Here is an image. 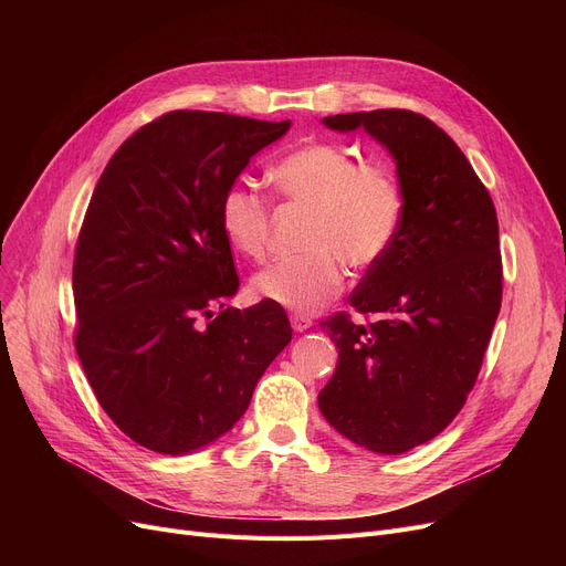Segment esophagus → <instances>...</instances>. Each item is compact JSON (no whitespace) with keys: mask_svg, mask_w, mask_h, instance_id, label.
<instances>
[{"mask_svg":"<svg viewBox=\"0 0 566 566\" xmlns=\"http://www.w3.org/2000/svg\"><path fill=\"white\" fill-rule=\"evenodd\" d=\"M291 325L295 333H305L312 328V318L305 314H291Z\"/></svg>","mask_w":566,"mask_h":566,"instance_id":"obj_1","label":"esophagus"}]
</instances>
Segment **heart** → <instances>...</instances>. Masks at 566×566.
Returning a JSON list of instances; mask_svg holds the SVG:
<instances>
[{
    "label": "heart",
    "instance_id": "1",
    "mask_svg": "<svg viewBox=\"0 0 566 566\" xmlns=\"http://www.w3.org/2000/svg\"><path fill=\"white\" fill-rule=\"evenodd\" d=\"M275 188L291 203L310 208L303 256L284 259L254 277L261 298L310 314L328 305L344 286L346 268H369L392 248L403 220L397 178L380 165L355 160L337 144H305L273 169ZM218 222L227 245L252 261L268 254L271 206L245 186L224 190Z\"/></svg>",
    "mask_w": 566,
    "mask_h": 566
}]
</instances>
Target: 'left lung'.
Listing matches in <instances>:
<instances>
[{"instance_id": "left-lung-1", "label": "left lung", "mask_w": 566, "mask_h": 566, "mask_svg": "<svg viewBox=\"0 0 566 566\" xmlns=\"http://www.w3.org/2000/svg\"><path fill=\"white\" fill-rule=\"evenodd\" d=\"M323 124L365 128L388 148L403 220L348 298L376 318L342 312L321 323L339 360L318 408L360 448L403 454L457 418L482 369L502 301L495 206L454 139L422 114L350 112Z\"/></svg>"}]
</instances>
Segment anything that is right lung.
<instances>
[{
    "mask_svg": "<svg viewBox=\"0 0 566 566\" xmlns=\"http://www.w3.org/2000/svg\"><path fill=\"white\" fill-rule=\"evenodd\" d=\"M289 128L169 112L118 146L98 178L73 261L75 350L103 410L146 450L178 457L224 436L291 342L271 301L211 312L238 291L220 199Z\"/></svg>",
    "mask_w": 566,
    "mask_h": 566,
    "instance_id": "add662e5",
    "label": "right lung"
}]
</instances>
